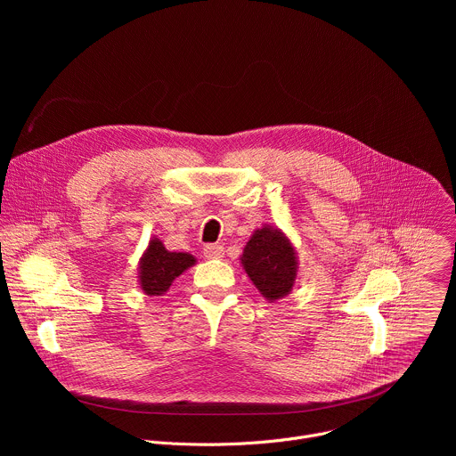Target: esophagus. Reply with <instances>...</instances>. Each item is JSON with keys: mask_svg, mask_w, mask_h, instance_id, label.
I'll list each match as a JSON object with an SVG mask.
<instances>
[{"mask_svg": "<svg viewBox=\"0 0 456 456\" xmlns=\"http://www.w3.org/2000/svg\"><path fill=\"white\" fill-rule=\"evenodd\" d=\"M204 256H206L208 259H220V257H224V247H222V245H216V243L206 245V247H204Z\"/></svg>", "mask_w": 456, "mask_h": 456, "instance_id": "esophagus-1", "label": "esophagus"}]
</instances>
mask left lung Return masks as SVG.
<instances>
[{
  "mask_svg": "<svg viewBox=\"0 0 456 456\" xmlns=\"http://www.w3.org/2000/svg\"><path fill=\"white\" fill-rule=\"evenodd\" d=\"M290 238L269 224L256 229L240 256L252 285L269 303L287 297L297 280V256Z\"/></svg>",
  "mask_w": 456,
  "mask_h": 456,
  "instance_id": "left-lung-1",
  "label": "left lung"
}]
</instances>
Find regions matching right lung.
<instances>
[{
  "label": "right lung",
  "mask_w": 456,
  "mask_h": 456,
  "mask_svg": "<svg viewBox=\"0 0 456 456\" xmlns=\"http://www.w3.org/2000/svg\"><path fill=\"white\" fill-rule=\"evenodd\" d=\"M197 264L189 252H171L162 240L151 238L139 262V287L150 297L164 296L171 283L187 269Z\"/></svg>",
  "instance_id": "obj_1"
}]
</instances>
